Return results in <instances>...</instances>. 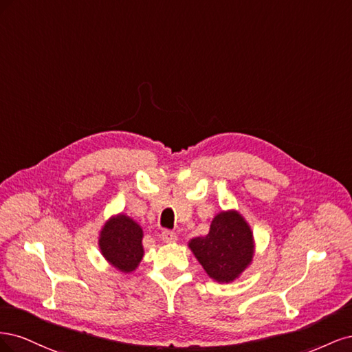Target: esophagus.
<instances>
[{"mask_svg":"<svg viewBox=\"0 0 352 352\" xmlns=\"http://www.w3.org/2000/svg\"><path fill=\"white\" fill-rule=\"evenodd\" d=\"M162 239L167 243H172V242H176L177 239V235L173 232V230H163L162 233Z\"/></svg>","mask_w":352,"mask_h":352,"instance_id":"34e87169","label":"esophagus"}]
</instances>
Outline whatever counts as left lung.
<instances>
[{
	"mask_svg": "<svg viewBox=\"0 0 352 352\" xmlns=\"http://www.w3.org/2000/svg\"><path fill=\"white\" fill-rule=\"evenodd\" d=\"M189 247L210 278L225 283L247 269L254 251L251 229L236 211L217 214L208 235L192 239Z\"/></svg>",
	"mask_w": 352,
	"mask_h": 352,
	"instance_id": "left-lung-1",
	"label": "left lung"
}]
</instances>
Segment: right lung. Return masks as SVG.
<instances>
[{
	"instance_id": "add662e5",
	"label": "right lung",
	"mask_w": 352,
	"mask_h": 352,
	"mask_svg": "<svg viewBox=\"0 0 352 352\" xmlns=\"http://www.w3.org/2000/svg\"><path fill=\"white\" fill-rule=\"evenodd\" d=\"M100 248L116 269L132 272L144 255L142 229L127 216L113 217L101 230Z\"/></svg>"
}]
</instances>
